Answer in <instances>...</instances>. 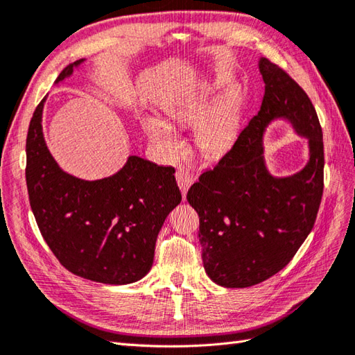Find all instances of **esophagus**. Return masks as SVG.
Segmentation results:
<instances>
[{
  "mask_svg": "<svg viewBox=\"0 0 355 355\" xmlns=\"http://www.w3.org/2000/svg\"><path fill=\"white\" fill-rule=\"evenodd\" d=\"M176 180H178V185H179V188H180V191H182L184 199H185L188 188H190L191 184L194 182L193 173H191L190 170L180 167V168H178V171H176Z\"/></svg>",
  "mask_w": 355,
  "mask_h": 355,
  "instance_id": "34e87169",
  "label": "esophagus"
}]
</instances>
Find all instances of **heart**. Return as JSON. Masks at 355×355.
<instances>
[{
  "instance_id": "heart-1",
  "label": "heart",
  "mask_w": 355,
  "mask_h": 355,
  "mask_svg": "<svg viewBox=\"0 0 355 355\" xmlns=\"http://www.w3.org/2000/svg\"><path fill=\"white\" fill-rule=\"evenodd\" d=\"M214 86L209 82L200 83L196 91L188 94L165 109V115L173 124H194L196 143L208 156H220L230 150L237 138V115L230 94H222L214 100ZM144 130L153 143L165 153H178L180 141L176 130L168 123L156 116H146Z\"/></svg>"
}]
</instances>
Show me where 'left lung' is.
Masks as SVG:
<instances>
[{"label":"left lung","instance_id":"8db88e82","mask_svg":"<svg viewBox=\"0 0 355 355\" xmlns=\"http://www.w3.org/2000/svg\"><path fill=\"white\" fill-rule=\"evenodd\" d=\"M264 97L234 147L191 185L187 200L199 214L203 267L216 284H259L290 263L311 232L324 193V141L305 91L266 58L258 60ZM291 123L309 143V161L295 175L277 178L263 157L265 129Z\"/></svg>","mask_w":355,"mask_h":355}]
</instances>
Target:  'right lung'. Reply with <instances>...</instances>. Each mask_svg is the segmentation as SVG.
<instances>
[{
    "label": "right lung",
    "instance_id": "1",
    "mask_svg": "<svg viewBox=\"0 0 355 355\" xmlns=\"http://www.w3.org/2000/svg\"><path fill=\"white\" fill-rule=\"evenodd\" d=\"M86 59L68 65L56 85ZM45 98L27 133V190L44 240L60 264L85 279L124 286L152 269L157 234L182 200L175 168L130 155L115 175L85 180L64 171L42 132Z\"/></svg>",
    "mask_w": 355,
    "mask_h": 355
}]
</instances>
